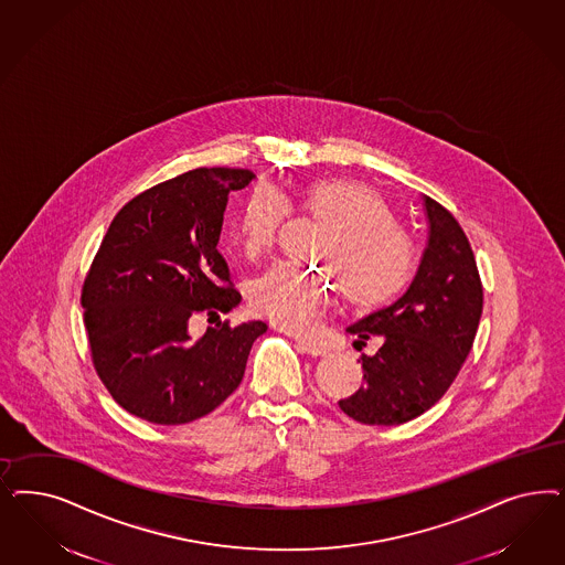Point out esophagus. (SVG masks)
<instances>
[{"mask_svg": "<svg viewBox=\"0 0 565 565\" xmlns=\"http://www.w3.org/2000/svg\"><path fill=\"white\" fill-rule=\"evenodd\" d=\"M297 345L301 351L310 353L311 358H322L328 353V347L324 343H318V341H311V339H297Z\"/></svg>", "mask_w": 565, "mask_h": 565, "instance_id": "esophagus-1", "label": "esophagus"}]
</instances>
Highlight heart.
<instances>
[{"label":"heart","instance_id":"1","mask_svg":"<svg viewBox=\"0 0 565 565\" xmlns=\"http://www.w3.org/2000/svg\"><path fill=\"white\" fill-rule=\"evenodd\" d=\"M311 218L327 224L316 247L324 268L303 270L274 264L252 282V301L278 327L308 332L337 289L355 308H376L393 299L414 273V247L395 224L386 201L360 182H320L301 201ZM289 201L273 186H257L243 205L238 237L247 257H259L276 241L289 216ZM338 276L334 277L333 274Z\"/></svg>","mask_w":565,"mask_h":565}]
</instances>
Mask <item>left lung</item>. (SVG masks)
Here are the masks:
<instances>
[{"label": "left lung", "instance_id": "8db88e82", "mask_svg": "<svg viewBox=\"0 0 565 565\" xmlns=\"http://www.w3.org/2000/svg\"><path fill=\"white\" fill-rule=\"evenodd\" d=\"M428 241L418 270L395 303L374 311L347 332L364 345L379 337L374 355H360L364 386L339 407L372 426L418 418L456 381L482 316V285L472 247L457 220L422 195Z\"/></svg>", "mask_w": 565, "mask_h": 565}]
</instances>
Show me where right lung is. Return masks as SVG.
Listing matches in <instances>:
<instances>
[{"label": "right lung", "instance_id": "right-lung-1", "mask_svg": "<svg viewBox=\"0 0 565 565\" xmlns=\"http://www.w3.org/2000/svg\"><path fill=\"white\" fill-rule=\"evenodd\" d=\"M252 170L198 168L128 201L85 278L81 303L93 365L114 401L153 424H186L214 412L237 388L262 320L207 328L189 320L241 303L218 252L231 191Z\"/></svg>", "mask_w": 565, "mask_h": 565}]
</instances>
